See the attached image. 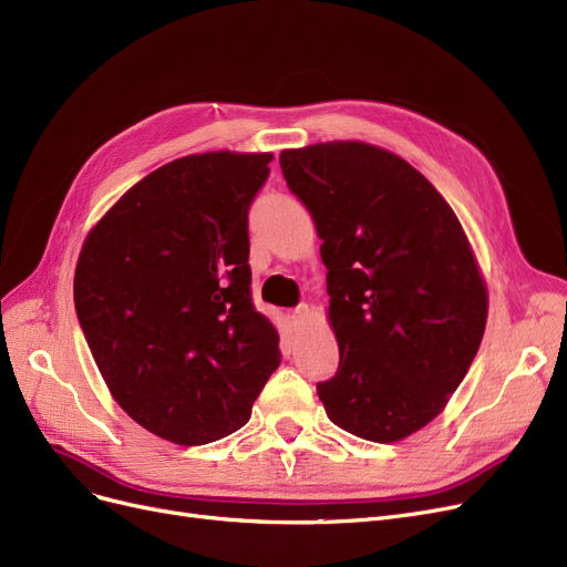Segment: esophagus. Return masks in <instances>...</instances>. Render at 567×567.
I'll return each instance as SVG.
<instances>
[{
    "instance_id": "esophagus-1",
    "label": "esophagus",
    "mask_w": 567,
    "mask_h": 567,
    "mask_svg": "<svg viewBox=\"0 0 567 567\" xmlns=\"http://www.w3.org/2000/svg\"><path fill=\"white\" fill-rule=\"evenodd\" d=\"M308 316H310V308L306 303H299L295 310L289 312V320H291V324H295V327H301L308 320Z\"/></svg>"
}]
</instances>
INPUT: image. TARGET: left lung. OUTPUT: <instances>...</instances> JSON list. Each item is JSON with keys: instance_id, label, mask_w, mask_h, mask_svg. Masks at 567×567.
I'll return each instance as SVG.
<instances>
[{"instance_id": "1", "label": "left lung", "mask_w": 567, "mask_h": 567, "mask_svg": "<svg viewBox=\"0 0 567 567\" xmlns=\"http://www.w3.org/2000/svg\"><path fill=\"white\" fill-rule=\"evenodd\" d=\"M316 221L339 369L318 383L333 425L400 442L442 413L484 339L488 295L451 205L404 158L364 142L280 154Z\"/></svg>"}]
</instances>
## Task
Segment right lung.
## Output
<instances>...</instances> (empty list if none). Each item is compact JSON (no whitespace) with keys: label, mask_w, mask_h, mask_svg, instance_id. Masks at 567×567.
I'll use <instances>...</instances> for the list:
<instances>
[{"label":"right lung","mask_w":567,"mask_h":567,"mask_svg":"<svg viewBox=\"0 0 567 567\" xmlns=\"http://www.w3.org/2000/svg\"><path fill=\"white\" fill-rule=\"evenodd\" d=\"M270 154L184 156L137 182L91 230L76 318L118 406L179 446L240 430L280 364L251 303L249 205Z\"/></svg>","instance_id":"right-lung-1"}]
</instances>
